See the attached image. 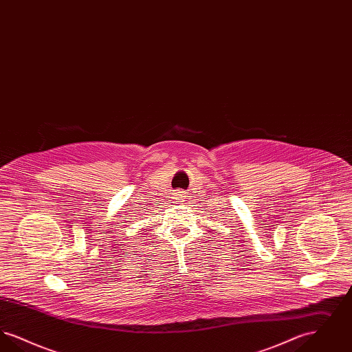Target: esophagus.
I'll use <instances>...</instances> for the list:
<instances>
[{
  "label": "esophagus",
  "mask_w": 352,
  "mask_h": 352,
  "mask_svg": "<svg viewBox=\"0 0 352 352\" xmlns=\"http://www.w3.org/2000/svg\"><path fill=\"white\" fill-rule=\"evenodd\" d=\"M174 199L177 201H184L186 199V195L184 194V191H178L174 194Z\"/></svg>",
  "instance_id": "obj_1"
}]
</instances>
